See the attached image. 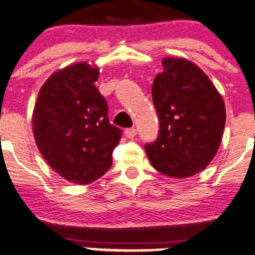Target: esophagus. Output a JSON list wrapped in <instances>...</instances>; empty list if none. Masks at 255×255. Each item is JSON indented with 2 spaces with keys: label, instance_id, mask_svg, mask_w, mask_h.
<instances>
[{
  "label": "esophagus",
  "instance_id": "obj_1",
  "mask_svg": "<svg viewBox=\"0 0 255 255\" xmlns=\"http://www.w3.org/2000/svg\"><path fill=\"white\" fill-rule=\"evenodd\" d=\"M125 134L126 137H128V138H133V137L137 134L136 128H127V129L125 130Z\"/></svg>",
  "mask_w": 255,
  "mask_h": 255
}]
</instances>
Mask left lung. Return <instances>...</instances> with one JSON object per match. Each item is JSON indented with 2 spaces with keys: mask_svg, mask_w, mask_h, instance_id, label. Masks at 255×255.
Returning a JSON list of instances; mask_svg holds the SVG:
<instances>
[{
  "mask_svg": "<svg viewBox=\"0 0 255 255\" xmlns=\"http://www.w3.org/2000/svg\"><path fill=\"white\" fill-rule=\"evenodd\" d=\"M162 67L152 84L159 137L144 150L157 171L188 178L203 170L216 155L226 109L215 85L197 65L166 57Z\"/></svg>",
  "mask_w": 255,
  "mask_h": 255,
  "instance_id": "obj_1",
  "label": "left lung"
}]
</instances>
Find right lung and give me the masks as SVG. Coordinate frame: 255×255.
Returning <instances> with one entry per match:
<instances>
[{"mask_svg": "<svg viewBox=\"0 0 255 255\" xmlns=\"http://www.w3.org/2000/svg\"><path fill=\"white\" fill-rule=\"evenodd\" d=\"M88 62L54 72L38 94L33 112L36 146L52 169L76 184H90L112 166L122 130L109 123L108 104Z\"/></svg>", "mask_w": 255, "mask_h": 255, "instance_id": "obj_1", "label": "right lung"}]
</instances>
